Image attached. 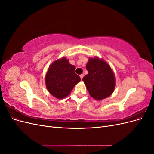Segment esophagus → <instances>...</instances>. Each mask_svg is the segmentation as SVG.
<instances>
[{"label":"esophagus","instance_id":"esophagus-1","mask_svg":"<svg viewBox=\"0 0 154 154\" xmlns=\"http://www.w3.org/2000/svg\"><path fill=\"white\" fill-rule=\"evenodd\" d=\"M83 76H84V74H80V78H81V80H82V78H83Z\"/></svg>","mask_w":154,"mask_h":154}]
</instances>
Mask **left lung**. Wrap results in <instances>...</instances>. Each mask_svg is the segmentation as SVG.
Returning a JSON list of instances; mask_svg holds the SVG:
<instances>
[{"label": "left lung", "mask_w": 154, "mask_h": 154, "mask_svg": "<svg viewBox=\"0 0 154 154\" xmlns=\"http://www.w3.org/2000/svg\"><path fill=\"white\" fill-rule=\"evenodd\" d=\"M86 69L88 73L82 80L90 96L100 101L112 95L116 87V78L109 65L96 57L88 59Z\"/></svg>", "instance_id": "obj_1"}]
</instances>
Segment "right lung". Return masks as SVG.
<instances>
[{"instance_id":"right-lung-1","label":"right lung","mask_w":154,"mask_h":154,"mask_svg":"<svg viewBox=\"0 0 154 154\" xmlns=\"http://www.w3.org/2000/svg\"><path fill=\"white\" fill-rule=\"evenodd\" d=\"M76 67L69 63L66 57L56 60L50 65L45 76L46 88L57 99L69 95L81 79L74 72Z\"/></svg>"}]
</instances>
